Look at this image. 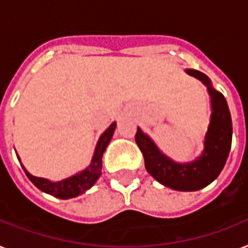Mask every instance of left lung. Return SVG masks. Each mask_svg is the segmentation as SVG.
<instances>
[{"mask_svg":"<svg viewBox=\"0 0 248 248\" xmlns=\"http://www.w3.org/2000/svg\"><path fill=\"white\" fill-rule=\"evenodd\" d=\"M186 75L200 79L207 87L211 99V117L203 140V151L190 162H176L159 149L151 136L138 127L135 141L144 155L145 169L162 185L180 192H196L219 176L232 147V117L227 100L214 89L211 79L196 69H185Z\"/></svg>","mask_w":248,"mask_h":248,"instance_id":"left-lung-1","label":"left lung"}]
</instances>
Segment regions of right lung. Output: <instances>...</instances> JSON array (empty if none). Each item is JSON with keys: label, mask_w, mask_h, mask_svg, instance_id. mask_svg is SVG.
Listing matches in <instances>:
<instances>
[{"label": "right lung", "mask_w": 248, "mask_h": 248, "mask_svg": "<svg viewBox=\"0 0 248 248\" xmlns=\"http://www.w3.org/2000/svg\"><path fill=\"white\" fill-rule=\"evenodd\" d=\"M116 122H113L101 134L99 140H97L96 147H95V151H93V158H91L90 165L85 170L79 171L76 175L67 177V179H63V180L60 181H51L48 180V179H45V177L34 176L31 172H28V170L25 169L23 165H21V167L24 170L25 175L28 176L29 180L32 181L33 184L36 185L40 190L47 193L50 196H54L56 198H60V200H69V198L81 196L86 190H89L96 183L97 179L100 177L101 167H103V163H101L103 155H104L105 149L108 147L109 141L112 139L114 130H116ZM17 159L20 161L19 155H17Z\"/></svg>", "instance_id": "1"}]
</instances>
